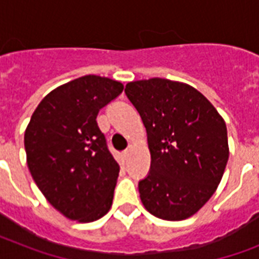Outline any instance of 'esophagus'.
<instances>
[{"instance_id": "1", "label": "esophagus", "mask_w": 259, "mask_h": 259, "mask_svg": "<svg viewBox=\"0 0 259 259\" xmlns=\"http://www.w3.org/2000/svg\"><path fill=\"white\" fill-rule=\"evenodd\" d=\"M132 149H133V148H132V145H130L129 148H127V149L125 150V153H123V156H125L126 158H127L130 156V153H132Z\"/></svg>"}]
</instances>
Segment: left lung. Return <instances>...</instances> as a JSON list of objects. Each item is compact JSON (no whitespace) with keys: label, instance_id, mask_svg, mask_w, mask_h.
Segmentation results:
<instances>
[{"label":"left lung","instance_id":"8db88e82","mask_svg":"<svg viewBox=\"0 0 259 259\" xmlns=\"http://www.w3.org/2000/svg\"><path fill=\"white\" fill-rule=\"evenodd\" d=\"M125 93L148 134L150 170L138 183L142 204L164 221L192 217L212 196L225 173V119L187 83L152 78L127 83Z\"/></svg>","mask_w":259,"mask_h":259}]
</instances>
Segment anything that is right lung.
<instances>
[{"label": "right lung", "instance_id": "1", "mask_svg": "<svg viewBox=\"0 0 259 259\" xmlns=\"http://www.w3.org/2000/svg\"><path fill=\"white\" fill-rule=\"evenodd\" d=\"M123 84L86 75L52 90L32 114L24 136L26 164L52 207L71 221L94 222L113 204L119 165L97 123Z\"/></svg>", "mask_w": 259, "mask_h": 259}]
</instances>
